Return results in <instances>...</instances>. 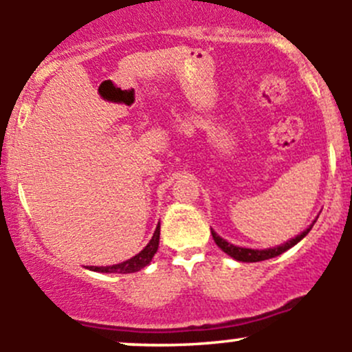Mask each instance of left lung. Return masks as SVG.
Returning a JSON list of instances; mask_svg holds the SVG:
<instances>
[{
	"mask_svg": "<svg viewBox=\"0 0 352 352\" xmlns=\"http://www.w3.org/2000/svg\"><path fill=\"white\" fill-rule=\"evenodd\" d=\"M312 225L309 226L307 230H305L304 233H300V235H297L296 238H292V240H289L287 243L280 245V247H275V248H265V250H252V248H241V247H235V245L228 243L226 240H223L221 236H218L217 233L211 230V235H213V240L214 243L218 245V247L221 248L223 252L226 253V255L233 256V258L238 260V262H262V260H268V258H274V256L280 255V253L287 252L289 248H292L294 245H297L298 241L302 240L305 235H307L309 232H311Z\"/></svg>",
	"mask_w": 352,
	"mask_h": 352,
	"instance_id": "1",
	"label": "left lung"
}]
</instances>
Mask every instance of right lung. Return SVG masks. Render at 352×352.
I'll return each instance as SVG.
<instances>
[{"instance_id":"obj_1","label":"right lung","mask_w":352,"mask_h":352,"mask_svg":"<svg viewBox=\"0 0 352 352\" xmlns=\"http://www.w3.org/2000/svg\"><path fill=\"white\" fill-rule=\"evenodd\" d=\"M160 225H157L156 232H154L153 238H151L149 243L146 245L144 250H141L135 256L126 260L122 263H117V265L111 267H89L90 270L94 272H104V274H132V272H138L141 268H144L147 263L153 260L154 253L157 252V247H160Z\"/></svg>"}]
</instances>
